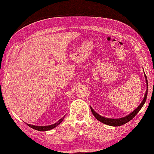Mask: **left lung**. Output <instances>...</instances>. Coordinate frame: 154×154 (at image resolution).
<instances>
[{"instance_id":"1","label":"left lung","mask_w":154,"mask_h":154,"mask_svg":"<svg viewBox=\"0 0 154 154\" xmlns=\"http://www.w3.org/2000/svg\"><path fill=\"white\" fill-rule=\"evenodd\" d=\"M145 77H146L147 85H148V79H147V77H146V75H145ZM147 94H148V89L146 90V94H145L144 98H143V99L142 100V103L140 104V105L138 106V107L136 109H135L134 110L132 113H130L129 115H128L127 116H125V117H124V118H122V119H106V118H104L103 116H100L99 114H97L95 112V111H94V110L92 109V108L91 107V112H92V113L93 114V115L94 116V117H95L98 120H99L100 122H103L104 124H107V125L112 126H121V125H123V124H126L127 122H128L130 120H131L133 119V118L136 115V114L138 113V112L140 110V109H142L143 105L146 103V99H147Z\"/></svg>"}]
</instances>
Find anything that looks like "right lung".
<instances>
[{"label": "right lung", "mask_w": 154, "mask_h": 154, "mask_svg": "<svg viewBox=\"0 0 154 154\" xmlns=\"http://www.w3.org/2000/svg\"><path fill=\"white\" fill-rule=\"evenodd\" d=\"M64 119V117L63 118V119H60V120L58 121L57 122L55 123L54 124H52V125H50V126H34V125H31V124H28L27 125L28 126H30V128H33L34 130H38V131H46V130H50L51 129H53L55 127H56L58 124H60L62 121H63Z\"/></svg>", "instance_id": "right-lung-1"}]
</instances>
